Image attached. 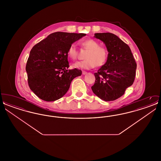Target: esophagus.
<instances>
[{
    "label": "esophagus",
    "mask_w": 161,
    "mask_h": 161,
    "mask_svg": "<svg viewBox=\"0 0 161 161\" xmlns=\"http://www.w3.org/2000/svg\"><path fill=\"white\" fill-rule=\"evenodd\" d=\"M87 72H86V71H83L82 72V74H83V75H86V74H87Z\"/></svg>",
    "instance_id": "34e87169"
}]
</instances>
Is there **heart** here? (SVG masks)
Returning <instances> with one entry per match:
<instances>
[{"mask_svg":"<svg viewBox=\"0 0 161 161\" xmlns=\"http://www.w3.org/2000/svg\"><path fill=\"white\" fill-rule=\"evenodd\" d=\"M81 45L88 49L85 55L86 58L83 61H77L73 64L74 68L81 69H90L95 66L100 67L104 64L107 61L108 51L103 46H100V43L93 39H87L81 42ZM68 56L72 60H75L78 56V50L75 43L69 46L68 49Z\"/></svg>","mask_w":161,"mask_h":161,"instance_id":"obj_1","label":"heart"}]
</instances>
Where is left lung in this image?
Returning a JSON list of instances; mask_svg holds the SVG:
<instances>
[{"mask_svg":"<svg viewBox=\"0 0 161 161\" xmlns=\"http://www.w3.org/2000/svg\"><path fill=\"white\" fill-rule=\"evenodd\" d=\"M94 37L105 44L108 53L106 63L94 74L92 91L101 100L114 101L133 83L136 63L130 47L115 34L95 33Z\"/></svg>","mask_w":161,"mask_h":161,"instance_id":"8db88e82","label":"left lung"}]
</instances>
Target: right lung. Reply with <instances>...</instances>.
Returning <instances> with one entry per match:
<instances>
[{"label":"right lung","mask_w":161,"mask_h":161,"mask_svg":"<svg viewBox=\"0 0 161 161\" xmlns=\"http://www.w3.org/2000/svg\"><path fill=\"white\" fill-rule=\"evenodd\" d=\"M86 36L56 32L34 46L26 65L30 88L38 98L54 101L63 97L71 81L81 75L80 69H68L69 46Z\"/></svg>","instance_id":"1"}]
</instances>
